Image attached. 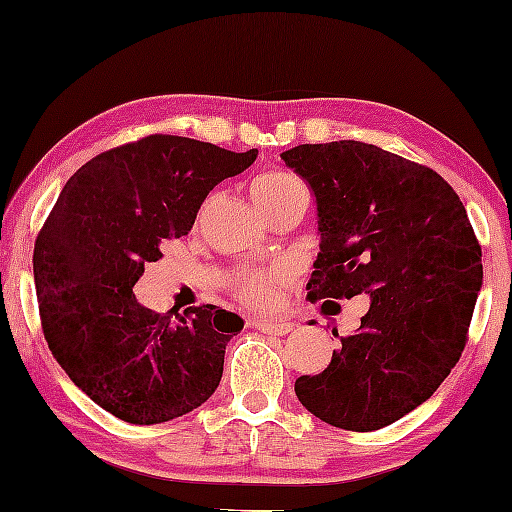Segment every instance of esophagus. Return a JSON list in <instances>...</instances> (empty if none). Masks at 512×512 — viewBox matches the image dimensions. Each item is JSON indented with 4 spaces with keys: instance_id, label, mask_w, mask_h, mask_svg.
I'll return each mask as SVG.
<instances>
[{
    "instance_id": "esophagus-1",
    "label": "esophagus",
    "mask_w": 512,
    "mask_h": 512,
    "mask_svg": "<svg viewBox=\"0 0 512 512\" xmlns=\"http://www.w3.org/2000/svg\"><path fill=\"white\" fill-rule=\"evenodd\" d=\"M256 328L268 335H289L293 331V324H289V321H277V319H258Z\"/></svg>"
}]
</instances>
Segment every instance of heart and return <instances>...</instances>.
<instances>
[{
    "label": "heart",
    "mask_w": 512,
    "mask_h": 512,
    "mask_svg": "<svg viewBox=\"0 0 512 512\" xmlns=\"http://www.w3.org/2000/svg\"><path fill=\"white\" fill-rule=\"evenodd\" d=\"M303 188L296 174L286 170H270L258 174L251 181V198L258 209L270 207L272 202L284 198L286 193ZM282 270L279 268H242L230 279V289L244 305L249 307H268L277 296L279 284H282Z\"/></svg>",
    "instance_id": "obj_1"
}]
</instances>
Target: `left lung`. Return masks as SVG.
Returning <instances> with one entry per match:
<instances>
[{
	"label": "left lung",
	"instance_id": "left-lung-1",
	"mask_svg": "<svg viewBox=\"0 0 512 512\" xmlns=\"http://www.w3.org/2000/svg\"><path fill=\"white\" fill-rule=\"evenodd\" d=\"M282 160L317 198L307 298L370 293L359 331H333L331 363L298 377L296 396L321 422L377 431L431 398L457 366L482 284L480 242L464 202L431 167L352 139L293 146Z\"/></svg>",
	"mask_w": 512,
	"mask_h": 512
}]
</instances>
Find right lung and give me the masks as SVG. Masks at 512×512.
<instances>
[{"label": "right lung", "mask_w": 512, "mask_h": 512, "mask_svg": "<svg viewBox=\"0 0 512 512\" xmlns=\"http://www.w3.org/2000/svg\"><path fill=\"white\" fill-rule=\"evenodd\" d=\"M256 156L142 137L76 170L41 226L32 263L48 349L90 401L123 422H170L219 387L226 345L244 321L214 305L153 312L132 286L167 240L193 228L209 191Z\"/></svg>", "instance_id": "1"}]
</instances>
